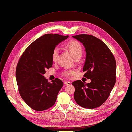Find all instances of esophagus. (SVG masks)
Segmentation results:
<instances>
[{
    "mask_svg": "<svg viewBox=\"0 0 132 132\" xmlns=\"http://www.w3.org/2000/svg\"><path fill=\"white\" fill-rule=\"evenodd\" d=\"M64 84L65 85H69L71 84V83L70 82H68V81H64Z\"/></svg>",
    "mask_w": 132,
    "mask_h": 132,
    "instance_id": "obj_1",
    "label": "esophagus"
}]
</instances>
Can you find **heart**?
Listing matches in <instances>:
<instances>
[{"label":"heart","mask_w":132,"mask_h":132,"mask_svg":"<svg viewBox=\"0 0 132 132\" xmlns=\"http://www.w3.org/2000/svg\"><path fill=\"white\" fill-rule=\"evenodd\" d=\"M67 47L70 50L73 58L76 57H81L82 54V47L80 43L76 41L70 42L67 44ZM59 52V49L58 47H56L52 52V58L54 61L57 60ZM74 71L73 70H65L62 72V75L65 77H69L74 74Z\"/></svg>","instance_id":"obj_1"}]
</instances>
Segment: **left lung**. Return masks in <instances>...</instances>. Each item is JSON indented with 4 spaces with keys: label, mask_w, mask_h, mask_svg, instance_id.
Wrapping results in <instances>:
<instances>
[{
    "label": "left lung",
    "mask_w": 132,
    "mask_h": 132,
    "mask_svg": "<svg viewBox=\"0 0 132 132\" xmlns=\"http://www.w3.org/2000/svg\"><path fill=\"white\" fill-rule=\"evenodd\" d=\"M84 46L86 59L84 76L90 79L86 84L81 80L74 81V99L83 108L94 109L106 101L116 80V62L111 51L102 40L86 34L72 36Z\"/></svg>",
    "instance_id": "left-lung-1"
}]
</instances>
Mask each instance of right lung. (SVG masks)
<instances>
[{
	"instance_id": "add662e5",
	"label": "right lung",
	"mask_w": 132,
	"mask_h": 132,
	"mask_svg": "<svg viewBox=\"0 0 132 132\" xmlns=\"http://www.w3.org/2000/svg\"><path fill=\"white\" fill-rule=\"evenodd\" d=\"M69 36L47 34L33 42L23 52L16 69L20 94L29 106L44 111L55 104L63 82L55 78L48 82L44 74L52 65V54L56 47Z\"/></svg>"
}]
</instances>
